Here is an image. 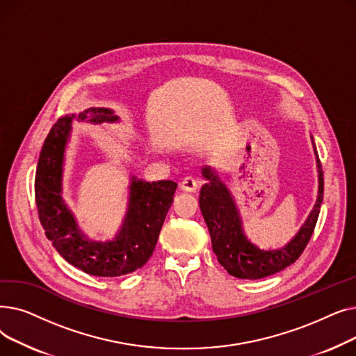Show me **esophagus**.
Here are the masks:
<instances>
[{"instance_id": "34e87169", "label": "esophagus", "mask_w": 356, "mask_h": 356, "mask_svg": "<svg viewBox=\"0 0 356 356\" xmlns=\"http://www.w3.org/2000/svg\"><path fill=\"white\" fill-rule=\"evenodd\" d=\"M180 188H181V191H184V192H196L197 188H199V180H196V179L192 177V176L184 177L183 181H181V184H180Z\"/></svg>"}]
</instances>
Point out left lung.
<instances>
[{
    "label": "left lung",
    "mask_w": 356,
    "mask_h": 356,
    "mask_svg": "<svg viewBox=\"0 0 356 356\" xmlns=\"http://www.w3.org/2000/svg\"><path fill=\"white\" fill-rule=\"evenodd\" d=\"M314 153L319 168V196L302 229L284 248L277 251H261L247 241L241 229L238 211L225 184L220 183L219 176L211 167L203 168L202 175L208 181L200 191V211L208 225L212 248L219 264L231 275L245 280L264 278L284 270L303 254L313 235L323 200V170L316 147Z\"/></svg>",
    "instance_id": "8db88e82"
}]
</instances>
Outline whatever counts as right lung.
I'll use <instances>...</instances> for the list:
<instances>
[{"label": "right lung", "instance_id": "1", "mask_svg": "<svg viewBox=\"0 0 356 356\" xmlns=\"http://www.w3.org/2000/svg\"><path fill=\"white\" fill-rule=\"evenodd\" d=\"M92 122L117 121L114 112L92 108L79 115ZM74 115L60 117L44 140L34 179L35 204L46 236L69 264L98 277H118L141 268L153 255L165 215L173 203L177 183H147L133 179L129 209L120 235L112 242L83 238L60 197L65 145Z\"/></svg>", "mask_w": 356, "mask_h": 356}]
</instances>
